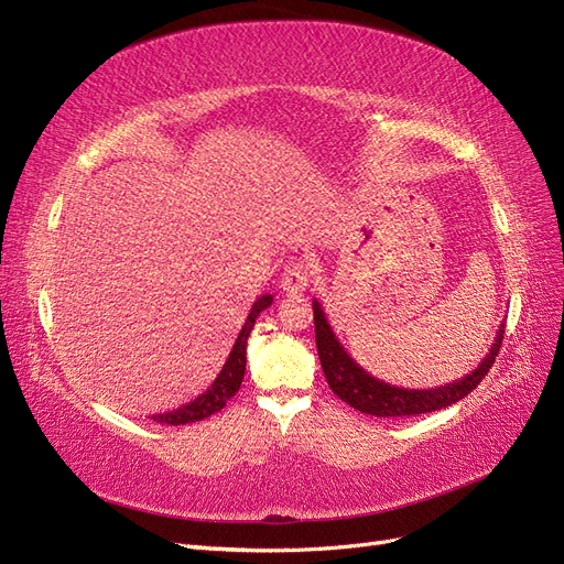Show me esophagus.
<instances>
[{"label":"esophagus","instance_id":"34e87169","mask_svg":"<svg viewBox=\"0 0 564 564\" xmlns=\"http://www.w3.org/2000/svg\"><path fill=\"white\" fill-rule=\"evenodd\" d=\"M310 286V265L301 259L289 261L280 280V289L286 296H299Z\"/></svg>","mask_w":564,"mask_h":564}]
</instances>
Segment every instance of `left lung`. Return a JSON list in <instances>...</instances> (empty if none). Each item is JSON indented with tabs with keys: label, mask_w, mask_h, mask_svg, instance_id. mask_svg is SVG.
<instances>
[{
	"label": "left lung",
	"mask_w": 564,
	"mask_h": 564,
	"mask_svg": "<svg viewBox=\"0 0 564 564\" xmlns=\"http://www.w3.org/2000/svg\"><path fill=\"white\" fill-rule=\"evenodd\" d=\"M315 310V340H317V355L322 361V371L326 376L328 387L334 394L343 399L347 405L357 408V411L376 417H408V415H422L434 413L441 408H448L471 394L478 382L488 376L499 355L501 338H503V324L499 326L497 338L490 347V352L474 368L471 373L451 384H441L436 390H403V387L387 384L373 376H368L364 368L345 352V347L336 338L334 328L328 326L324 310L319 301H313Z\"/></svg>",
	"instance_id": "left-lung-1"
}]
</instances>
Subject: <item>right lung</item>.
<instances>
[{
	"label": "right lung",
	"mask_w": 564,
	"mask_h": 564,
	"mask_svg": "<svg viewBox=\"0 0 564 564\" xmlns=\"http://www.w3.org/2000/svg\"><path fill=\"white\" fill-rule=\"evenodd\" d=\"M270 303H273V296L265 294V296L257 299L254 305H251L242 332L238 334V340H236V345H232L230 355H228V359L221 368V373L217 376L215 382H212V387H207V392H203L191 403L177 408V411L151 415V420L165 422V424H188V422H198V420H205L209 415L219 413L221 408L226 405V401L230 397H236V392L240 390L242 378H245V366H247V338L251 334V326H254L257 317L263 313V310Z\"/></svg>",
	"instance_id": "add662e5"
}]
</instances>
